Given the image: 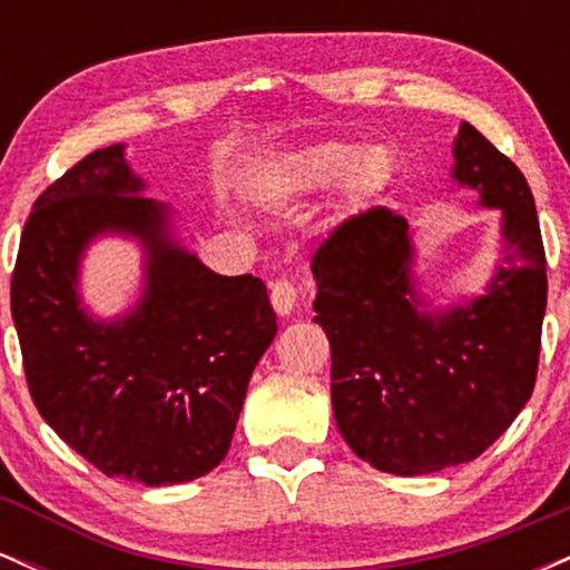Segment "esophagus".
I'll return each mask as SVG.
<instances>
[{
  "instance_id": "34e87169",
  "label": "esophagus",
  "mask_w": 570,
  "mask_h": 570,
  "mask_svg": "<svg viewBox=\"0 0 570 570\" xmlns=\"http://www.w3.org/2000/svg\"><path fill=\"white\" fill-rule=\"evenodd\" d=\"M271 303L276 307L278 316H289L297 305V289L289 278H276L271 284Z\"/></svg>"
}]
</instances>
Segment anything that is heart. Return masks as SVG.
Here are the masks:
<instances>
[{
    "instance_id": "heart-1",
    "label": "heart",
    "mask_w": 570,
    "mask_h": 570,
    "mask_svg": "<svg viewBox=\"0 0 570 570\" xmlns=\"http://www.w3.org/2000/svg\"><path fill=\"white\" fill-rule=\"evenodd\" d=\"M284 176L292 189L311 193L337 185L345 179V195L351 200H364L383 187L389 176V163L377 149H362L345 141H322L294 153L284 166Z\"/></svg>"
}]
</instances>
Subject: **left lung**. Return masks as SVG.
<instances>
[{
    "label": "left lung",
    "instance_id": "obj_1",
    "mask_svg": "<svg viewBox=\"0 0 570 570\" xmlns=\"http://www.w3.org/2000/svg\"><path fill=\"white\" fill-rule=\"evenodd\" d=\"M453 176L503 212L507 257L485 297L417 313L407 219L372 206L340 222L311 259L330 337L332 410L362 461L415 476L474 461L533 394L547 254L525 176L469 122Z\"/></svg>",
    "mask_w": 570,
    "mask_h": 570
}]
</instances>
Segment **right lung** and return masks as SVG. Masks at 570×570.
Segmentation results:
<instances>
[{
    "label": "right lung",
    "mask_w": 570,
    "mask_h": 570,
    "mask_svg": "<svg viewBox=\"0 0 570 570\" xmlns=\"http://www.w3.org/2000/svg\"><path fill=\"white\" fill-rule=\"evenodd\" d=\"M141 187L115 144L45 189L26 219L10 307L48 426L107 476L176 485L227 455L278 324L263 281L217 276L176 246L168 208ZM107 229L148 248L142 303L112 325L85 317L73 289L81 248Z\"/></svg>",
    "instance_id": "1"
}]
</instances>
